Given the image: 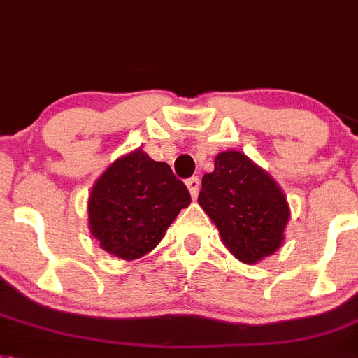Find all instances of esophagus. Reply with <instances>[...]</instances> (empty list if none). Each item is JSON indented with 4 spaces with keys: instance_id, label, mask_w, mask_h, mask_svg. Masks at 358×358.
I'll return each mask as SVG.
<instances>
[{
    "instance_id": "esophagus-1",
    "label": "esophagus",
    "mask_w": 358,
    "mask_h": 358,
    "mask_svg": "<svg viewBox=\"0 0 358 358\" xmlns=\"http://www.w3.org/2000/svg\"><path fill=\"white\" fill-rule=\"evenodd\" d=\"M185 185H187L191 196L196 198L198 196V191H200V180H198L196 176H193V178H189L187 182H185Z\"/></svg>"
}]
</instances>
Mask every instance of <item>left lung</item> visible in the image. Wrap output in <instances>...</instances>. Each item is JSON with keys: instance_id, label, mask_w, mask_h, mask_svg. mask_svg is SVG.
I'll list each match as a JSON object with an SVG mask.
<instances>
[{"instance_id": "left-lung-1", "label": "left lung", "mask_w": 358, "mask_h": 358, "mask_svg": "<svg viewBox=\"0 0 358 358\" xmlns=\"http://www.w3.org/2000/svg\"><path fill=\"white\" fill-rule=\"evenodd\" d=\"M198 203L240 262H260L284 242L291 215L286 194L244 152L231 149L215 156V171L203 174Z\"/></svg>"}]
</instances>
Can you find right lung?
Segmentation results:
<instances>
[{
	"label": "right lung",
	"instance_id": "1",
	"mask_svg": "<svg viewBox=\"0 0 358 358\" xmlns=\"http://www.w3.org/2000/svg\"><path fill=\"white\" fill-rule=\"evenodd\" d=\"M191 203L184 182L165 162L134 149L100 174L89 194V231L103 251L136 260L160 244L165 231Z\"/></svg>",
	"mask_w": 358,
	"mask_h": 358
}]
</instances>
